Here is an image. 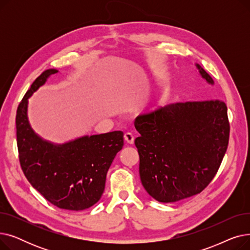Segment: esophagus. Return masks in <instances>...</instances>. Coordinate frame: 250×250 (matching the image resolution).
<instances>
[{"label": "esophagus", "mask_w": 250, "mask_h": 250, "mask_svg": "<svg viewBox=\"0 0 250 250\" xmlns=\"http://www.w3.org/2000/svg\"><path fill=\"white\" fill-rule=\"evenodd\" d=\"M125 140L126 141L127 144H134L135 136L132 133H125Z\"/></svg>", "instance_id": "obj_1"}]
</instances>
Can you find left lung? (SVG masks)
<instances>
[{"mask_svg": "<svg viewBox=\"0 0 250 250\" xmlns=\"http://www.w3.org/2000/svg\"><path fill=\"white\" fill-rule=\"evenodd\" d=\"M200 74L214 80L200 64ZM140 137V177L160 203H174L202 192L215 177L228 148L226 103L219 99L169 104L135 120Z\"/></svg>", "mask_w": 250, "mask_h": 250, "instance_id": "obj_1", "label": "left lung"}]
</instances>
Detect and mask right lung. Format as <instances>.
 <instances>
[{"instance_id": "add662e5", "label": "right lung", "mask_w": 250, "mask_h": 250, "mask_svg": "<svg viewBox=\"0 0 250 250\" xmlns=\"http://www.w3.org/2000/svg\"><path fill=\"white\" fill-rule=\"evenodd\" d=\"M56 73L57 70L49 69L38 76L18 105L19 162L30 185L51 205L82 211L100 200L108 169L123 149L124 133L115 130L85 136L63 145H54L38 137L28 123V98Z\"/></svg>"}]
</instances>
